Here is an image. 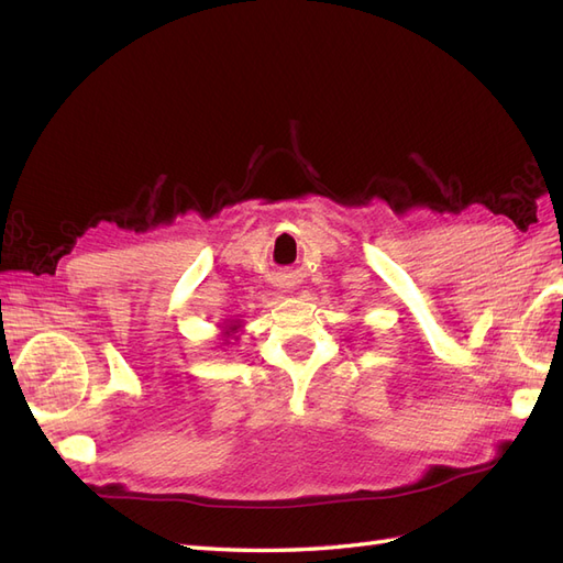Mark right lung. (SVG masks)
Listing matches in <instances>:
<instances>
[{
	"instance_id": "add662e5",
	"label": "right lung",
	"mask_w": 563,
	"mask_h": 563,
	"mask_svg": "<svg viewBox=\"0 0 563 563\" xmlns=\"http://www.w3.org/2000/svg\"><path fill=\"white\" fill-rule=\"evenodd\" d=\"M236 329H240V321H236V323H232V327H230V331H228V333H234Z\"/></svg>"
}]
</instances>
